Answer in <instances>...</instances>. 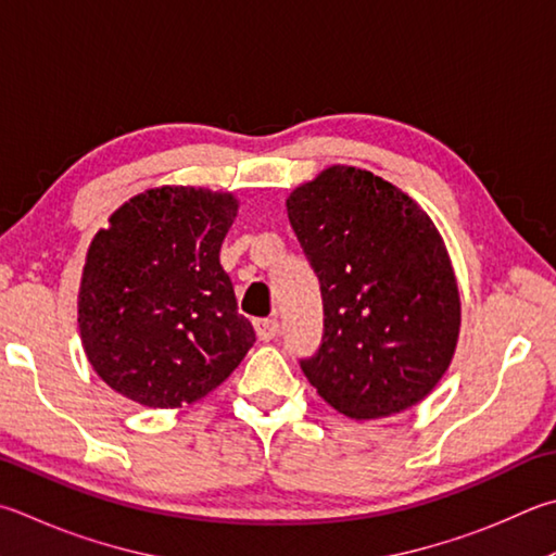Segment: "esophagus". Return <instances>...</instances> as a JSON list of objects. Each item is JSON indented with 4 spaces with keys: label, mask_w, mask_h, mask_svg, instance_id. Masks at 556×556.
<instances>
[{
    "label": "esophagus",
    "mask_w": 556,
    "mask_h": 556,
    "mask_svg": "<svg viewBox=\"0 0 556 556\" xmlns=\"http://www.w3.org/2000/svg\"><path fill=\"white\" fill-rule=\"evenodd\" d=\"M255 332L260 340H275L277 332H279V323L275 318H262V320H255Z\"/></svg>",
    "instance_id": "esophagus-1"
}]
</instances>
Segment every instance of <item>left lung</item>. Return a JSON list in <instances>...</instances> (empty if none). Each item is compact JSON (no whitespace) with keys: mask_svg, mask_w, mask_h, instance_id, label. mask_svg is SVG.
<instances>
[{"mask_svg":"<svg viewBox=\"0 0 556 556\" xmlns=\"http://www.w3.org/2000/svg\"><path fill=\"white\" fill-rule=\"evenodd\" d=\"M323 294V342L301 359L318 396L371 420L416 406L445 377L462 326L450 252L430 216L375 173L332 165L287 199Z\"/></svg>","mask_w":556,"mask_h":556,"instance_id":"1","label":"left lung"}]
</instances>
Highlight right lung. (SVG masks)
<instances>
[{
  "label": "right lung",
  "mask_w": 556,
  "mask_h": 556,
  "mask_svg": "<svg viewBox=\"0 0 556 556\" xmlns=\"http://www.w3.org/2000/svg\"><path fill=\"white\" fill-rule=\"evenodd\" d=\"M230 191L157 187L109 216L87 250L77 323L89 365L121 396L179 408L224 383L255 342L220 243Z\"/></svg>",
  "instance_id": "add662e5"
}]
</instances>
